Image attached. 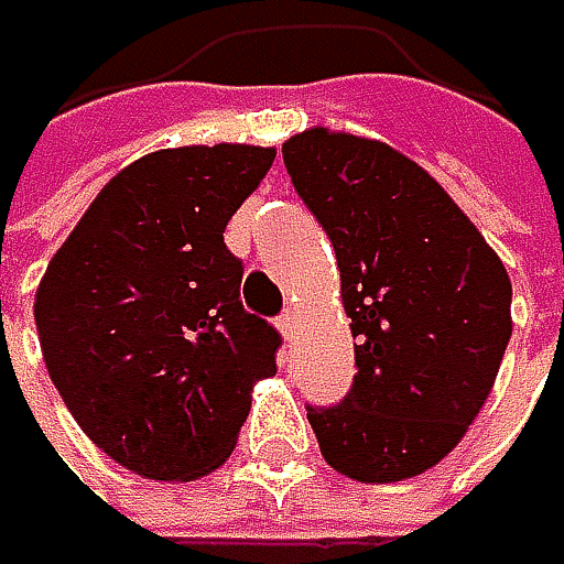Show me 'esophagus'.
<instances>
[{
  "mask_svg": "<svg viewBox=\"0 0 564 564\" xmlns=\"http://www.w3.org/2000/svg\"><path fill=\"white\" fill-rule=\"evenodd\" d=\"M278 329H281L283 339H293V333H296V316H293L290 310H286L281 319H278Z\"/></svg>",
  "mask_w": 564,
  "mask_h": 564,
  "instance_id": "34e87169",
  "label": "esophagus"
}]
</instances>
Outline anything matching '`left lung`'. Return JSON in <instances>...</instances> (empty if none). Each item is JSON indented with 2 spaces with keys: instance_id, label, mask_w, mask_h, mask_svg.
<instances>
[{
  "instance_id": "1",
  "label": "left lung",
  "mask_w": 564,
  "mask_h": 564,
  "mask_svg": "<svg viewBox=\"0 0 564 564\" xmlns=\"http://www.w3.org/2000/svg\"><path fill=\"white\" fill-rule=\"evenodd\" d=\"M303 205L333 241L356 379L306 408L326 464L394 484L444 460L497 382L512 283L497 251L434 175L389 143L303 130L283 143Z\"/></svg>"
}]
</instances>
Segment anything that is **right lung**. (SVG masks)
Returning <instances> with one entry per match:
<instances>
[{
  "instance_id": "obj_1",
  "label": "right lung",
  "mask_w": 564,
  "mask_h": 564,
  "mask_svg": "<svg viewBox=\"0 0 564 564\" xmlns=\"http://www.w3.org/2000/svg\"><path fill=\"white\" fill-rule=\"evenodd\" d=\"M274 147L156 150L117 172L35 290L48 376L80 431L147 480L218 470L278 372L281 333L241 306L225 225Z\"/></svg>"
}]
</instances>
